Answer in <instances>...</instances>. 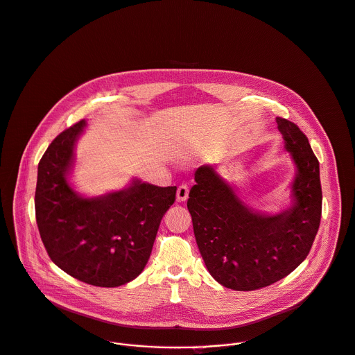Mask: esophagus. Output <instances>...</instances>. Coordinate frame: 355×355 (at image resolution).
<instances>
[{
  "mask_svg": "<svg viewBox=\"0 0 355 355\" xmlns=\"http://www.w3.org/2000/svg\"><path fill=\"white\" fill-rule=\"evenodd\" d=\"M188 195H189L188 185H185V184L180 185L178 189H177V200L178 202H185L188 199Z\"/></svg>",
  "mask_w": 355,
  "mask_h": 355,
  "instance_id": "34e87169",
  "label": "esophagus"
}]
</instances>
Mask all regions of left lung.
<instances>
[{"label":"left lung","instance_id":"obj_1","mask_svg":"<svg viewBox=\"0 0 355 355\" xmlns=\"http://www.w3.org/2000/svg\"><path fill=\"white\" fill-rule=\"evenodd\" d=\"M277 124L296 168L286 209L270 214L248 206L217 166H200L189 192L202 259L210 275L232 291H256L289 275L306 260L320 228V162L295 123L277 117Z\"/></svg>","mask_w":355,"mask_h":355}]
</instances>
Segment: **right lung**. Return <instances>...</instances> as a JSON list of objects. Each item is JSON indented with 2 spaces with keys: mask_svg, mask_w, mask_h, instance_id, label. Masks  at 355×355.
<instances>
[{
  "mask_svg": "<svg viewBox=\"0 0 355 355\" xmlns=\"http://www.w3.org/2000/svg\"><path fill=\"white\" fill-rule=\"evenodd\" d=\"M87 121L60 132L38 163L35 220L51 260L88 285L116 288L145 268L164 213L177 187L132 178L120 191L99 196L78 193L70 177L77 141Z\"/></svg>",
  "mask_w": 355,
  "mask_h": 355,
  "instance_id": "add662e5",
  "label": "right lung"
}]
</instances>
